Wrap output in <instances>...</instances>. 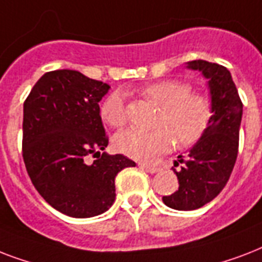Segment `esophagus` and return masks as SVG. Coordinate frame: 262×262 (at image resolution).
Listing matches in <instances>:
<instances>
[{
	"instance_id": "obj_1",
	"label": "esophagus",
	"mask_w": 262,
	"mask_h": 262,
	"mask_svg": "<svg viewBox=\"0 0 262 262\" xmlns=\"http://www.w3.org/2000/svg\"><path fill=\"white\" fill-rule=\"evenodd\" d=\"M140 167L143 168V170H145V171L151 172V174H154V172H156L158 170H159L158 166H155V164H149V163H140Z\"/></svg>"
}]
</instances>
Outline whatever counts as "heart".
I'll use <instances>...</instances> for the list:
<instances>
[{
    "mask_svg": "<svg viewBox=\"0 0 262 262\" xmlns=\"http://www.w3.org/2000/svg\"><path fill=\"white\" fill-rule=\"evenodd\" d=\"M141 95L160 107L158 129H125L114 136V147L133 159H151L167 152L177 141L189 147L203 139L213 118V103L204 92L191 91L179 80H162L140 90ZM100 115L110 126L121 127L127 121L122 95L113 92L102 102Z\"/></svg>",
    "mask_w": 262,
    "mask_h": 262,
    "instance_id": "1",
    "label": "heart"
}]
</instances>
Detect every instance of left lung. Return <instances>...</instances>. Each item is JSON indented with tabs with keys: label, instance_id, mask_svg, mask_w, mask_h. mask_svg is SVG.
Wrapping results in <instances>:
<instances>
[{
	"label": "left lung",
	"instance_id": "obj_1",
	"mask_svg": "<svg viewBox=\"0 0 262 262\" xmlns=\"http://www.w3.org/2000/svg\"><path fill=\"white\" fill-rule=\"evenodd\" d=\"M187 68L203 72L213 103V118L203 139L174 163L178 190L163 195V203L178 211H193L223 190L238 156L242 100L227 68L208 61H191ZM180 166L179 169L175 167Z\"/></svg>",
	"mask_w": 262,
	"mask_h": 262
}]
</instances>
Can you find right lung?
<instances>
[{"label": "right lung", "mask_w": 262, "mask_h": 262, "mask_svg": "<svg viewBox=\"0 0 262 262\" xmlns=\"http://www.w3.org/2000/svg\"><path fill=\"white\" fill-rule=\"evenodd\" d=\"M108 90L103 81L61 69L45 73L24 102L27 172L46 203L72 217L106 212L115 200L117 174L136 166L121 154L102 152L108 136L99 102Z\"/></svg>", "instance_id": "add662e5"}]
</instances>
